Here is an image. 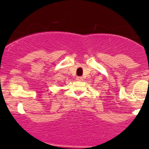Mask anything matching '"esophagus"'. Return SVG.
Here are the masks:
<instances>
[{
  "label": "esophagus",
  "mask_w": 149,
  "mask_h": 149,
  "mask_svg": "<svg viewBox=\"0 0 149 149\" xmlns=\"http://www.w3.org/2000/svg\"><path fill=\"white\" fill-rule=\"evenodd\" d=\"M76 80H78V81H81V80H83V78H82V77L78 76L76 77Z\"/></svg>",
  "instance_id": "esophagus-1"
}]
</instances>
